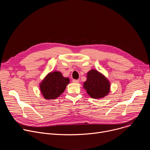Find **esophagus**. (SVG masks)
Returning <instances> with one entry per match:
<instances>
[{
	"instance_id": "esophagus-1",
	"label": "esophagus",
	"mask_w": 150,
	"mask_h": 150,
	"mask_svg": "<svg viewBox=\"0 0 150 150\" xmlns=\"http://www.w3.org/2000/svg\"><path fill=\"white\" fill-rule=\"evenodd\" d=\"M72 82L74 83H78L79 82V81L78 79H73Z\"/></svg>"
}]
</instances>
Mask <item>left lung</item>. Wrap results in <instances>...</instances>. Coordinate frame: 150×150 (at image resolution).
<instances>
[{
  "label": "left lung",
  "instance_id": "1",
  "mask_svg": "<svg viewBox=\"0 0 150 150\" xmlns=\"http://www.w3.org/2000/svg\"><path fill=\"white\" fill-rule=\"evenodd\" d=\"M110 85L109 81L104 75L92 69L87 74V79L83 83V88L91 97L100 98L109 93Z\"/></svg>",
  "mask_w": 150,
  "mask_h": 150
}]
</instances>
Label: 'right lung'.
<instances>
[{"instance_id":"add662e5","label":"right lung","mask_w":150,"mask_h":150,"mask_svg":"<svg viewBox=\"0 0 150 150\" xmlns=\"http://www.w3.org/2000/svg\"><path fill=\"white\" fill-rule=\"evenodd\" d=\"M69 79L64 78L60 72L50 73L40 84V90L46 99L52 100L58 97L65 91Z\"/></svg>"}]
</instances>
